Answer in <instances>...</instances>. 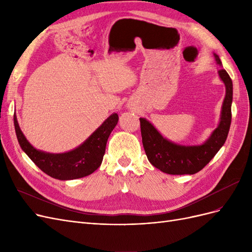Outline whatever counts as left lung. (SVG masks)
Listing matches in <instances>:
<instances>
[{"label":"left lung","mask_w":252,"mask_h":252,"mask_svg":"<svg viewBox=\"0 0 252 252\" xmlns=\"http://www.w3.org/2000/svg\"><path fill=\"white\" fill-rule=\"evenodd\" d=\"M217 63L222 65L215 53ZM219 75L226 86L220 125L210 138L199 146H181L164 139L151 123L140 119L143 146L149 162L161 171L168 174H193L202 170L223 146L231 124L232 81L225 69Z\"/></svg>","instance_id":"obj_1"}]
</instances>
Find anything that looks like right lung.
Listing matches in <instances>:
<instances>
[{
    "label": "right lung",
    "mask_w": 252,
    "mask_h": 252,
    "mask_svg": "<svg viewBox=\"0 0 252 252\" xmlns=\"http://www.w3.org/2000/svg\"><path fill=\"white\" fill-rule=\"evenodd\" d=\"M118 121V114H111L81 146L65 154L55 155L33 148L21 131L16 114L13 116L14 128L21 148L43 172L51 178L63 181L86 177L101 166L106 143Z\"/></svg>",
    "instance_id": "right-lung-1"
}]
</instances>
